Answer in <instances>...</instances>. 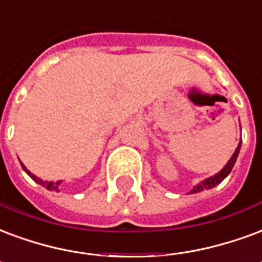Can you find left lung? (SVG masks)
<instances>
[{
    "label": "left lung",
    "instance_id": "8db88e82",
    "mask_svg": "<svg viewBox=\"0 0 262 262\" xmlns=\"http://www.w3.org/2000/svg\"><path fill=\"white\" fill-rule=\"evenodd\" d=\"M240 147H242V141L239 143V146L236 147V150H234L233 156L230 157V160L228 161V164L222 168V169L216 173V175L211 176V178H207V179H204L203 182H200V183H197V185L193 187L190 190V194H194V193H200V191L203 190H210V189H212V187H215L216 185H220L221 182L226 178V176L229 175L230 170H232V168H233L234 162H236V160H237V156H239V151H240Z\"/></svg>",
    "mask_w": 262,
    "mask_h": 262
}]
</instances>
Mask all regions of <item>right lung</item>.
<instances>
[{
  "label": "right lung",
  "instance_id": "1",
  "mask_svg": "<svg viewBox=\"0 0 262 262\" xmlns=\"http://www.w3.org/2000/svg\"><path fill=\"white\" fill-rule=\"evenodd\" d=\"M20 165H22V168L23 169H25V172H26V173H28L29 176H30V178H32L33 180H34V182H36V183H38V185H41L42 187H46V189H47V190H54V191H59V187H61V180H58V182H48V180H42V179H40V178H37V176L36 175H33L32 172H30V170L28 169V168H26V166L23 165L22 162H20Z\"/></svg>",
  "mask_w": 262,
  "mask_h": 262
}]
</instances>
